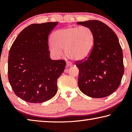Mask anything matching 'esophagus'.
<instances>
[{"label":"esophagus","instance_id":"esophagus-1","mask_svg":"<svg viewBox=\"0 0 132 132\" xmlns=\"http://www.w3.org/2000/svg\"><path fill=\"white\" fill-rule=\"evenodd\" d=\"M72 66V63L70 62H66V67H70Z\"/></svg>","mask_w":132,"mask_h":132}]
</instances>
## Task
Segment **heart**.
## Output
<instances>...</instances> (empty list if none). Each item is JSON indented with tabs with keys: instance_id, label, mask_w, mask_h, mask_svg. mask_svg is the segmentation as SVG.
Masks as SVG:
<instances>
[{
	"instance_id": "obj_1",
	"label": "heart",
	"mask_w": 132,
	"mask_h": 132,
	"mask_svg": "<svg viewBox=\"0 0 132 132\" xmlns=\"http://www.w3.org/2000/svg\"><path fill=\"white\" fill-rule=\"evenodd\" d=\"M50 50L55 56L60 57L64 50L66 55L77 62L88 59L95 45L93 31L86 26L70 27L56 31L52 35Z\"/></svg>"
}]
</instances>
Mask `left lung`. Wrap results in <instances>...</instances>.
Wrapping results in <instances>:
<instances>
[{
    "label": "left lung",
    "mask_w": 132,
    "mask_h": 132,
    "mask_svg": "<svg viewBox=\"0 0 132 132\" xmlns=\"http://www.w3.org/2000/svg\"><path fill=\"white\" fill-rule=\"evenodd\" d=\"M77 24L90 27L95 35V45L90 56L77 62L80 91L88 97L101 98L119 87L124 73L123 52L119 39L111 28L102 22L88 20Z\"/></svg>",
    "instance_id": "1"
}]
</instances>
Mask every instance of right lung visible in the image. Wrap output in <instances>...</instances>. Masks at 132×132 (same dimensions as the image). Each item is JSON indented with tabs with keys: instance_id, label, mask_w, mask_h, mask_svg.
Returning a JSON list of instances; mask_svg holds the SVG:
<instances>
[{
	"instance_id": "1",
	"label": "right lung",
	"mask_w": 132,
	"mask_h": 132,
	"mask_svg": "<svg viewBox=\"0 0 132 132\" xmlns=\"http://www.w3.org/2000/svg\"><path fill=\"white\" fill-rule=\"evenodd\" d=\"M58 22L32 24L18 35L9 53V81L15 94L30 103L51 100L65 68L63 60L50 58L48 35Z\"/></svg>"
}]
</instances>
